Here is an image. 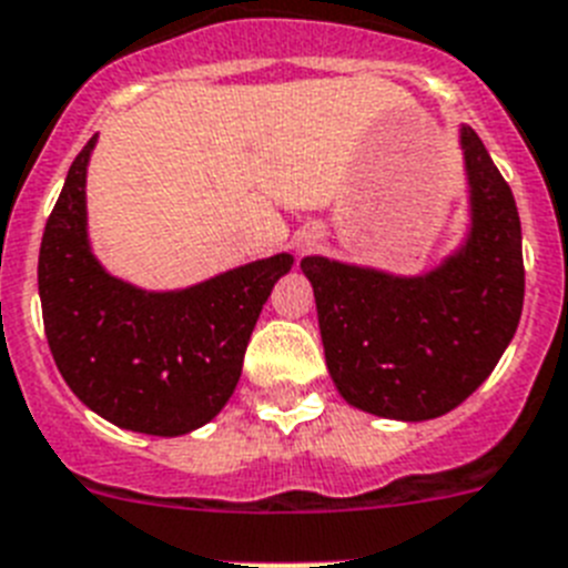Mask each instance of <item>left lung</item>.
<instances>
[{"label": "left lung", "mask_w": 568, "mask_h": 568, "mask_svg": "<svg viewBox=\"0 0 568 568\" xmlns=\"http://www.w3.org/2000/svg\"><path fill=\"white\" fill-rule=\"evenodd\" d=\"M462 152L470 233L442 265L395 276L326 256L300 262L328 375L352 407L373 416H445L494 373L517 332L526 294L517 204L470 126H462Z\"/></svg>", "instance_id": "1"}]
</instances>
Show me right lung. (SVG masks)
<instances>
[{"label": "right lung", "instance_id": "obj_1", "mask_svg": "<svg viewBox=\"0 0 568 568\" xmlns=\"http://www.w3.org/2000/svg\"><path fill=\"white\" fill-rule=\"evenodd\" d=\"M80 150L40 245L42 323L51 355L80 402L123 430L184 436L219 416L271 288L294 265L276 254L181 292H144L106 274L85 233Z\"/></svg>", "mask_w": 568, "mask_h": 568}]
</instances>
